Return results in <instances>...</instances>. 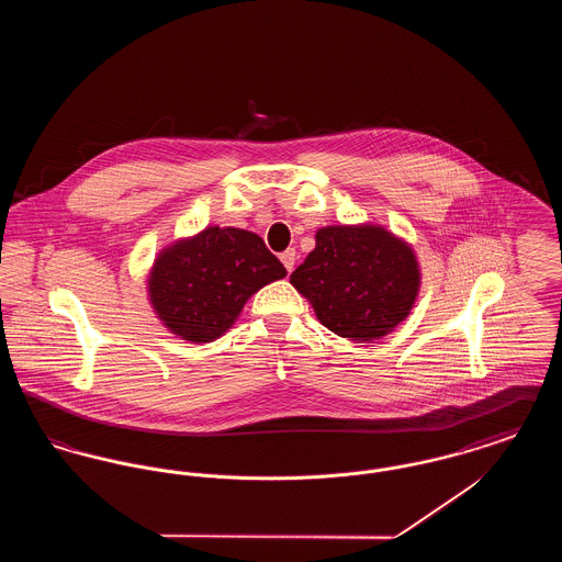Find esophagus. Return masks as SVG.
<instances>
[{
	"label": "esophagus",
	"instance_id": "34e87169",
	"mask_svg": "<svg viewBox=\"0 0 562 562\" xmlns=\"http://www.w3.org/2000/svg\"><path fill=\"white\" fill-rule=\"evenodd\" d=\"M280 261H282V266L286 268V271L291 273L294 268V261H296V252H294L293 248H289V250H284L282 255H280Z\"/></svg>",
	"mask_w": 562,
	"mask_h": 562
}]
</instances>
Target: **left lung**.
I'll return each instance as SVG.
<instances>
[{
	"instance_id": "8db88e82",
	"label": "left lung",
	"mask_w": 562,
	"mask_h": 562,
	"mask_svg": "<svg viewBox=\"0 0 562 562\" xmlns=\"http://www.w3.org/2000/svg\"><path fill=\"white\" fill-rule=\"evenodd\" d=\"M291 284L328 330L367 344L411 314L422 271L411 244L381 225H328Z\"/></svg>"
}]
</instances>
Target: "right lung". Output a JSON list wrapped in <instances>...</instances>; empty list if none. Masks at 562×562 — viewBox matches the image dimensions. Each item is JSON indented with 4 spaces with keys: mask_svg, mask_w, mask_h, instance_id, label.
I'll return each instance as SVG.
<instances>
[{
    "mask_svg": "<svg viewBox=\"0 0 562 562\" xmlns=\"http://www.w3.org/2000/svg\"><path fill=\"white\" fill-rule=\"evenodd\" d=\"M284 276L286 269L257 234L214 225L164 248L147 291L172 335L209 344L232 328L252 294Z\"/></svg>",
    "mask_w": 562,
    "mask_h": 562,
    "instance_id": "1",
    "label": "right lung"
}]
</instances>
